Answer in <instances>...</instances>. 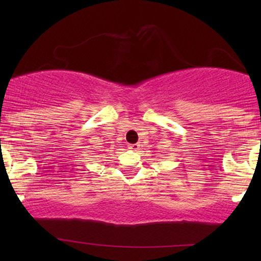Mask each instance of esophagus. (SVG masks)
I'll list each match as a JSON object with an SVG mask.
<instances>
[{
	"label": "esophagus",
	"instance_id": "34e87169",
	"mask_svg": "<svg viewBox=\"0 0 261 261\" xmlns=\"http://www.w3.org/2000/svg\"><path fill=\"white\" fill-rule=\"evenodd\" d=\"M128 148L132 149V151H138V149L140 148V145H139V144H132V145L128 146Z\"/></svg>",
	"mask_w": 261,
	"mask_h": 261
}]
</instances>
